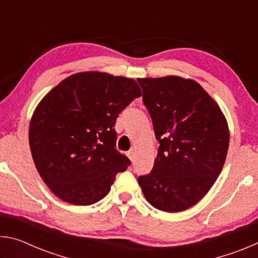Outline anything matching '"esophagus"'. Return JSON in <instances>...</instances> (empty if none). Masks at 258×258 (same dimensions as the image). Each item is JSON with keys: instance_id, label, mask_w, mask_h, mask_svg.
Listing matches in <instances>:
<instances>
[{"instance_id": "34e87169", "label": "esophagus", "mask_w": 258, "mask_h": 258, "mask_svg": "<svg viewBox=\"0 0 258 258\" xmlns=\"http://www.w3.org/2000/svg\"><path fill=\"white\" fill-rule=\"evenodd\" d=\"M126 155H127V157L131 159V161H134V159H135V150L134 149L128 150L127 154H126Z\"/></svg>"}]
</instances>
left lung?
Returning <instances> with one entry per match:
<instances>
[{
  "instance_id": "left-lung-1",
  "label": "left lung",
  "mask_w": 258,
  "mask_h": 258,
  "mask_svg": "<svg viewBox=\"0 0 258 258\" xmlns=\"http://www.w3.org/2000/svg\"><path fill=\"white\" fill-rule=\"evenodd\" d=\"M138 82L159 143L152 171L138 182L155 208L185 211L207 194L223 168L228 124L197 82L177 76Z\"/></svg>"
}]
</instances>
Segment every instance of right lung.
Masks as SVG:
<instances>
[{
    "label": "right lung",
    "instance_id": "add662e5",
    "mask_svg": "<svg viewBox=\"0 0 258 258\" xmlns=\"http://www.w3.org/2000/svg\"><path fill=\"white\" fill-rule=\"evenodd\" d=\"M141 95L131 78L89 72L69 76L43 98L30 121L29 146L56 197L78 206L106 197L117 173L131 165L116 149L117 117Z\"/></svg>",
    "mask_w": 258,
    "mask_h": 258
}]
</instances>
